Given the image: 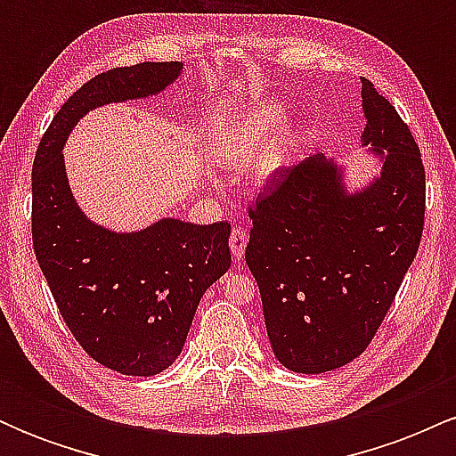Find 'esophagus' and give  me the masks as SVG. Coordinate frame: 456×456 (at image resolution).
<instances>
[{"label":"esophagus","instance_id":"esophagus-1","mask_svg":"<svg viewBox=\"0 0 456 456\" xmlns=\"http://www.w3.org/2000/svg\"><path fill=\"white\" fill-rule=\"evenodd\" d=\"M246 244H248V233L242 227H235L232 235H229V246H232V255L235 261H242Z\"/></svg>","mask_w":456,"mask_h":456}]
</instances>
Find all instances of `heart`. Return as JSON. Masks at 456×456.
Masks as SVG:
<instances>
[{
	"instance_id": "b5f03b06",
	"label": "heart",
	"mask_w": 456,
	"mask_h": 456,
	"mask_svg": "<svg viewBox=\"0 0 456 456\" xmlns=\"http://www.w3.org/2000/svg\"><path fill=\"white\" fill-rule=\"evenodd\" d=\"M282 118H285V111L274 102L259 104V107H255L248 115H244L232 133V139H229V159L248 160L250 156L255 154V150L261 148V145L270 139V134L274 133L276 126L282 122ZM287 141H289V134H287V130H282L281 139L272 145L268 154L264 156V160L259 162L261 175L270 177L281 169V165L285 162L287 156Z\"/></svg>"
}]
</instances>
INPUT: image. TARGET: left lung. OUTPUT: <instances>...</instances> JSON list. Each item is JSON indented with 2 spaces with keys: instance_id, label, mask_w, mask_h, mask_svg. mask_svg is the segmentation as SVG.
Returning <instances> with one entry per match:
<instances>
[{
  "instance_id": "obj_1",
  "label": "left lung",
  "mask_w": 456,
  "mask_h": 456,
  "mask_svg": "<svg viewBox=\"0 0 456 456\" xmlns=\"http://www.w3.org/2000/svg\"><path fill=\"white\" fill-rule=\"evenodd\" d=\"M362 111V145L381 159L369 186L347 192L341 167L311 154L279 171L248 208L246 264L272 352L296 373H326L369 347L420 246V150L369 78Z\"/></svg>"
}]
</instances>
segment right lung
<instances>
[{
    "label": "right lung",
    "instance_id": "1",
    "mask_svg": "<svg viewBox=\"0 0 456 456\" xmlns=\"http://www.w3.org/2000/svg\"><path fill=\"white\" fill-rule=\"evenodd\" d=\"M180 72V61H143L90 78L61 104L31 169L36 259L68 330L96 362L137 378L180 355L199 300L232 265V224L162 218L134 233L109 232L78 210L61 150L87 111L156 96Z\"/></svg>",
    "mask_w": 456,
    "mask_h": 456
}]
</instances>
